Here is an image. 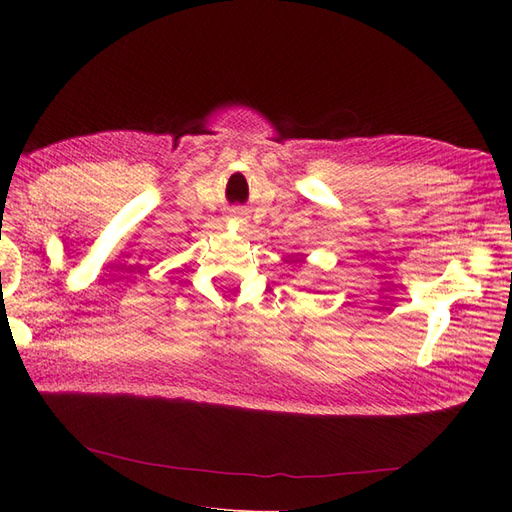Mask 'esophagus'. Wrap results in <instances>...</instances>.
<instances>
[{"label":"esophagus","instance_id":"obj_1","mask_svg":"<svg viewBox=\"0 0 512 512\" xmlns=\"http://www.w3.org/2000/svg\"><path fill=\"white\" fill-rule=\"evenodd\" d=\"M235 222H239V224H245V218H243L241 213H237V215H235Z\"/></svg>","mask_w":512,"mask_h":512}]
</instances>
